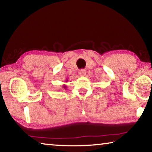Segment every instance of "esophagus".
Returning <instances> with one entry per match:
<instances>
[{
	"mask_svg": "<svg viewBox=\"0 0 152 152\" xmlns=\"http://www.w3.org/2000/svg\"><path fill=\"white\" fill-rule=\"evenodd\" d=\"M86 73V72L85 70H80V74L81 76H85Z\"/></svg>",
	"mask_w": 152,
	"mask_h": 152,
	"instance_id": "esophagus-1",
	"label": "esophagus"
}]
</instances>
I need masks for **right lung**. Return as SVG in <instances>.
Returning <instances> with one entry per match:
<instances>
[{
	"instance_id": "add662e5",
	"label": "right lung",
	"mask_w": 152,
	"mask_h": 152,
	"mask_svg": "<svg viewBox=\"0 0 152 152\" xmlns=\"http://www.w3.org/2000/svg\"><path fill=\"white\" fill-rule=\"evenodd\" d=\"M67 81H68V80H66V82H67ZM63 88L64 89H66L67 88V86L66 85H63Z\"/></svg>"
}]
</instances>
